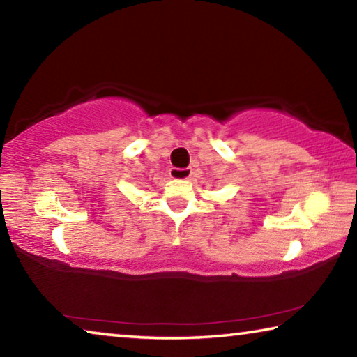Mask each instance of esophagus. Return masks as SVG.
Listing matches in <instances>:
<instances>
[{
  "label": "esophagus",
  "mask_w": 357,
  "mask_h": 357,
  "mask_svg": "<svg viewBox=\"0 0 357 357\" xmlns=\"http://www.w3.org/2000/svg\"><path fill=\"white\" fill-rule=\"evenodd\" d=\"M192 173V168H170V176L173 179H189Z\"/></svg>",
  "instance_id": "1"
}]
</instances>
